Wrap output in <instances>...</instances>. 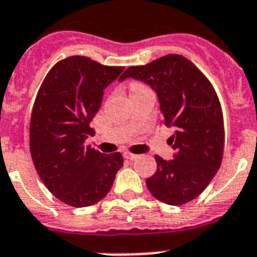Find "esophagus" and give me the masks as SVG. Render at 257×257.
<instances>
[{
	"mask_svg": "<svg viewBox=\"0 0 257 257\" xmlns=\"http://www.w3.org/2000/svg\"><path fill=\"white\" fill-rule=\"evenodd\" d=\"M123 156L124 159H127V160H135V159L139 158V155H135L133 154V152H128V151L123 152Z\"/></svg>",
	"mask_w": 257,
	"mask_h": 257,
	"instance_id": "1",
	"label": "esophagus"
}]
</instances>
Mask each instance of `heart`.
<instances>
[{"mask_svg": "<svg viewBox=\"0 0 257 257\" xmlns=\"http://www.w3.org/2000/svg\"><path fill=\"white\" fill-rule=\"evenodd\" d=\"M138 86H142V84H139V82H133L130 85V89H135L138 88Z\"/></svg>", "mask_w": 257, "mask_h": 257, "instance_id": "obj_1", "label": "heart"}]
</instances>
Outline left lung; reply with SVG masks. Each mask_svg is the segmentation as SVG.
I'll return each instance as SVG.
<instances>
[{
  "label": "left lung",
  "instance_id": "8db88e82",
  "mask_svg": "<svg viewBox=\"0 0 257 257\" xmlns=\"http://www.w3.org/2000/svg\"><path fill=\"white\" fill-rule=\"evenodd\" d=\"M127 77L146 82L158 93L160 111L176 155L165 162L155 155L154 176L146 180L156 200L180 206L206 189L223 159V114L211 82L192 61L181 55H165L146 65L128 67Z\"/></svg>",
  "mask_w": 257,
  "mask_h": 257
}]
</instances>
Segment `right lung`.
I'll return each instance as SVG.
<instances>
[{
	"mask_svg": "<svg viewBox=\"0 0 257 257\" xmlns=\"http://www.w3.org/2000/svg\"><path fill=\"white\" fill-rule=\"evenodd\" d=\"M123 69L75 55L57 61L38 90L30 154L46 188L65 205L86 207L102 200L123 165L120 152L105 155L85 146L103 89Z\"/></svg>",
	"mask_w": 257,
	"mask_h": 257,
	"instance_id": "obj_1",
	"label": "right lung"
}]
</instances>
